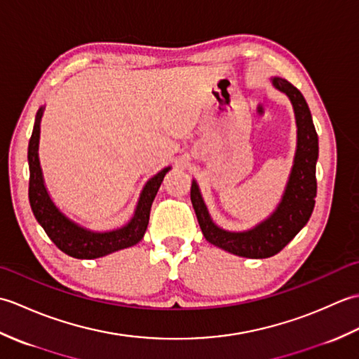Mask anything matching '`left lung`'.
Returning <instances> with one entry per match:
<instances>
[{"mask_svg":"<svg viewBox=\"0 0 359 359\" xmlns=\"http://www.w3.org/2000/svg\"><path fill=\"white\" fill-rule=\"evenodd\" d=\"M271 81L273 86L287 94L292 102L297 126L293 168L278 208L269 219L251 230L241 233L226 231L212 222L196 180H193L191 185L193 208L205 239L228 253L250 259H264L279 253L309 222L316 197V160L319 148L309 104L299 89L290 81L279 77L271 79Z\"/></svg>","mask_w":359,"mask_h":359,"instance_id":"obj_1","label":"left lung"}]
</instances>
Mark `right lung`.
I'll return each instance as SVG.
<instances>
[{
    "instance_id": "obj_1",
    "label": "right lung",
    "mask_w": 359,
    "mask_h": 359,
    "mask_svg": "<svg viewBox=\"0 0 359 359\" xmlns=\"http://www.w3.org/2000/svg\"><path fill=\"white\" fill-rule=\"evenodd\" d=\"M41 117L43 108H40L36 112L32 137L29 140V202L35 219L43 226L46 234L49 236V239L63 253L77 259L102 257L114 253V251L133 247L137 242H140L148 228L151 205L154 202V197L160 185H162L163 177L171 168H163L162 171L157 172L154 177L148 180V184L144 185L140 194L139 203H137L134 217L125 226L104 233L86 230V228H83L79 224L72 222L71 219H67L55 207V203L52 202L48 194V189L44 187L40 158H38Z\"/></svg>"
}]
</instances>
